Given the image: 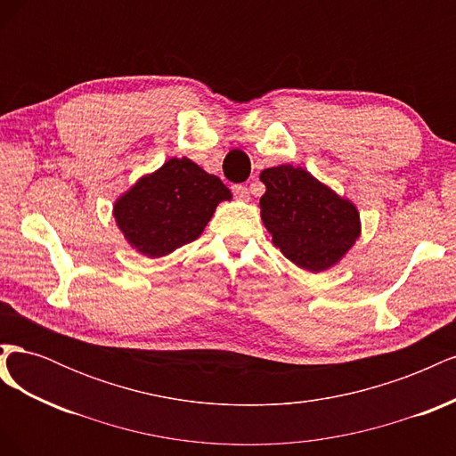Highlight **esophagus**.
I'll return each instance as SVG.
<instances>
[{
  "instance_id": "esophagus-1",
  "label": "esophagus",
  "mask_w": 456,
  "mask_h": 456,
  "mask_svg": "<svg viewBox=\"0 0 456 456\" xmlns=\"http://www.w3.org/2000/svg\"><path fill=\"white\" fill-rule=\"evenodd\" d=\"M232 191H233V196H236L240 201H249V190H247L245 186L236 184V186H232Z\"/></svg>"
}]
</instances>
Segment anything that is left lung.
<instances>
[{"instance_id":"left-lung-1","label":"left lung","mask_w":456,"mask_h":456,"mask_svg":"<svg viewBox=\"0 0 456 456\" xmlns=\"http://www.w3.org/2000/svg\"><path fill=\"white\" fill-rule=\"evenodd\" d=\"M260 216L272 243L302 270L320 273L344 258L362 233L357 207L293 165L260 173Z\"/></svg>"}]
</instances>
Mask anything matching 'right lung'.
I'll return each instance as SVG.
<instances>
[{
	"instance_id": "add662e5",
	"label": "right lung",
	"mask_w": 456,
	"mask_h": 456,
	"mask_svg": "<svg viewBox=\"0 0 456 456\" xmlns=\"http://www.w3.org/2000/svg\"><path fill=\"white\" fill-rule=\"evenodd\" d=\"M232 191L188 158H171L141 176L114 203L123 238L148 258H159L201 236L216 205Z\"/></svg>"
}]
</instances>
